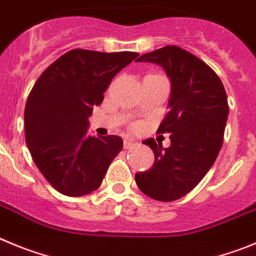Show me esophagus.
<instances>
[{"instance_id":"1","label":"esophagus","mask_w":256,"mask_h":256,"mask_svg":"<svg viewBox=\"0 0 256 256\" xmlns=\"http://www.w3.org/2000/svg\"><path fill=\"white\" fill-rule=\"evenodd\" d=\"M124 146H125V149H131L135 146V142L130 139H125V142H124Z\"/></svg>"}]
</instances>
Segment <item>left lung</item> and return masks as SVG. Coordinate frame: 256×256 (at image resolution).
I'll use <instances>...</instances> for the list:
<instances>
[{
    "label": "left lung",
    "mask_w": 256,
    "mask_h": 256,
    "mask_svg": "<svg viewBox=\"0 0 256 256\" xmlns=\"http://www.w3.org/2000/svg\"><path fill=\"white\" fill-rule=\"evenodd\" d=\"M136 62L160 66L171 82L168 114L158 128L160 134H171V145L144 140L154 163L135 174V181L146 196L174 202L190 192L217 160L228 117L227 94L206 62L176 46L142 54Z\"/></svg>",
    "instance_id": "1"
}]
</instances>
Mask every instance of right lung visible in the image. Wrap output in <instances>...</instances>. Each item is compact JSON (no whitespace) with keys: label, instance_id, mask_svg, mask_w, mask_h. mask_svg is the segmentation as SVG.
<instances>
[{"label":"right lung","instance_id":"add662e5","mask_svg":"<svg viewBox=\"0 0 256 256\" xmlns=\"http://www.w3.org/2000/svg\"><path fill=\"white\" fill-rule=\"evenodd\" d=\"M138 56L72 50L34 84L25 106V142L39 171L61 194L82 196L96 190L122 149L116 135H89V117L112 79Z\"/></svg>","mask_w":256,"mask_h":256}]
</instances>
